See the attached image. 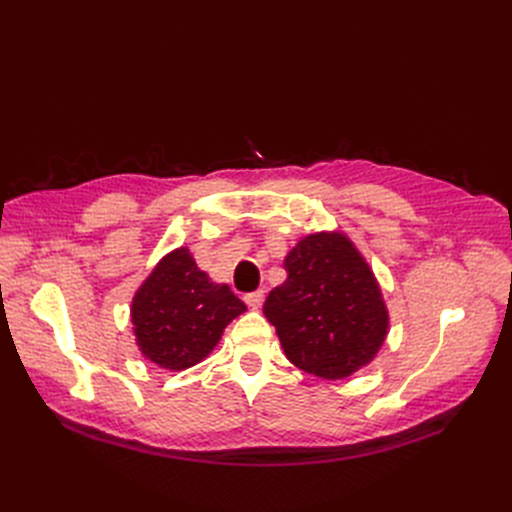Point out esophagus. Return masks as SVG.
I'll use <instances>...</instances> for the list:
<instances>
[{"mask_svg": "<svg viewBox=\"0 0 512 512\" xmlns=\"http://www.w3.org/2000/svg\"><path fill=\"white\" fill-rule=\"evenodd\" d=\"M262 301H265V292H262V290L247 292V294H245V303L250 305L252 309H258V307L262 305Z\"/></svg>", "mask_w": 512, "mask_h": 512, "instance_id": "esophagus-1", "label": "esophagus"}]
</instances>
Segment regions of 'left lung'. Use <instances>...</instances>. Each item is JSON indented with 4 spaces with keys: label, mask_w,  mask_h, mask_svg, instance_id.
Here are the masks:
<instances>
[{
    "label": "left lung",
    "mask_w": 512,
    "mask_h": 512,
    "mask_svg": "<svg viewBox=\"0 0 512 512\" xmlns=\"http://www.w3.org/2000/svg\"><path fill=\"white\" fill-rule=\"evenodd\" d=\"M286 282L265 301L292 365L327 380H344L376 359L386 333L380 284L342 230L303 237L288 252Z\"/></svg>",
    "instance_id": "8db88e82"
}]
</instances>
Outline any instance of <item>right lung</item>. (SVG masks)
<instances>
[{"label":"right lung","instance_id":"right-lung-1","mask_svg":"<svg viewBox=\"0 0 512 512\" xmlns=\"http://www.w3.org/2000/svg\"><path fill=\"white\" fill-rule=\"evenodd\" d=\"M245 309L228 284H213L198 269L188 247H177L160 258L134 292L130 320L145 359L183 371L205 361Z\"/></svg>","mask_w":512,"mask_h":512}]
</instances>
